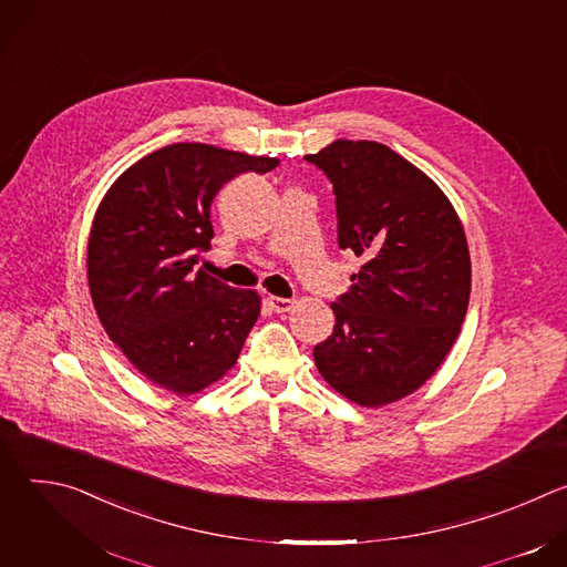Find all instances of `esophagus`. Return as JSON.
Instances as JSON below:
<instances>
[{
  "mask_svg": "<svg viewBox=\"0 0 567 567\" xmlns=\"http://www.w3.org/2000/svg\"><path fill=\"white\" fill-rule=\"evenodd\" d=\"M267 302H269V307H271L274 311H278V313L291 311V309H293V305H296L291 298H280V296H269V298H267Z\"/></svg>",
  "mask_w": 567,
  "mask_h": 567,
  "instance_id": "esophagus-1",
  "label": "esophagus"
}]
</instances>
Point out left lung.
I'll return each mask as SVG.
<instances>
[{
    "label": "left lung",
    "mask_w": 567,
    "mask_h": 567,
    "mask_svg": "<svg viewBox=\"0 0 567 567\" xmlns=\"http://www.w3.org/2000/svg\"><path fill=\"white\" fill-rule=\"evenodd\" d=\"M305 161L337 197L339 247L363 260L313 361L359 406L417 390L444 361L466 316L471 260L462 221L420 168L377 141H334Z\"/></svg>",
    "instance_id": "1"
}]
</instances>
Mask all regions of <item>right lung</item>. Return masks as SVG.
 <instances>
[{"label":"right lung","mask_w":567,"mask_h":567,"mask_svg":"<svg viewBox=\"0 0 567 567\" xmlns=\"http://www.w3.org/2000/svg\"><path fill=\"white\" fill-rule=\"evenodd\" d=\"M274 156L173 143L130 166L103 197L87 245L96 313L150 381L199 392L237 361L260 316V296L199 265L210 251V204L241 173H269Z\"/></svg>","instance_id":"obj_1"}]
</instances>
